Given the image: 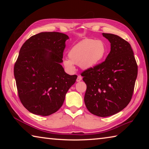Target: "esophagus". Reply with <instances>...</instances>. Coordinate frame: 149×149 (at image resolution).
Masks as SVG:
<instances>
[{
    "label": "esophagus",
    "instance_id": "esophagus-1",
    "mask_svg": "<svg viewBox=\"0 0 149 149\" xmlns=\"http://www.w3.org/2000/svg\"><path fill=\"white\" fill-rule=\"evenodd\" d=\"M81 80H82V77L81 76V75H78L77 79H76L77 82H79L80 81H81Z\"/></svg>",
    "mask_w": 149,
    "mask_h": 149
}]
</instances>
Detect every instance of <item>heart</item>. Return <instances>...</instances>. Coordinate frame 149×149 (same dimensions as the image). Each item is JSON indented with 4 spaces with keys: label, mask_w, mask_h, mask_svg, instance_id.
Here are the masks:
<instances>
[{
    "label": "heart",
    "mask_w": 149,
    "mask_h": 149,
    "mask_svg": "<svg viewBox=\"0 0 149 149\" xmlns=\"http://www.w3.org/2000/svg\"><path fill=\"white\" fill-rule=\"evenodd\" d=\"M107 52V47L102 40L85 39L70 49L69 58L64 59L63 65L70 71L74 70V64L83 70L91 69L104 60Z\"/></svg>",
    "instance_id": "heart-1"
}]
</instances>
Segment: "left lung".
<instances>
[{
	"mask_svg": "<svg viewBox=\"0 0 149 149\" xmlns=\"http://www.w3.org/2000/svg\"><path fill=\"white\" fill-rule=\"evenodd\" d=\"M102 35L110 52L101 64L82 73L87 89L85 104L91 114L107 117L120 112L132 99L138 68L130 44L111 33Z\"/></svg>",
	"mask_w": 149,
	"mask_h": 149,
	"instance_id": "1",
	"label": "left lung"
}]
</instances>
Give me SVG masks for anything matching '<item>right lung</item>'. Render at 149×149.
Here are the masks:
<instances>
[{"label": "right lung", "mask_w": 149, "mask_h": 149, "mask_svg": "<svg viewBox=\"0 0 149 149\" xmlns=\"http://www.w3.org/2000/svg\"><path fill=\"white\" fill-rule=\"evenodd\" d=\"M67 35L41 32L20 49L14 74L20 101L33 114L47 116L58 110L77 76L64 72L63 52Z\"/></svg>", "instance_id": "right-lung-1"}]
</instances>
